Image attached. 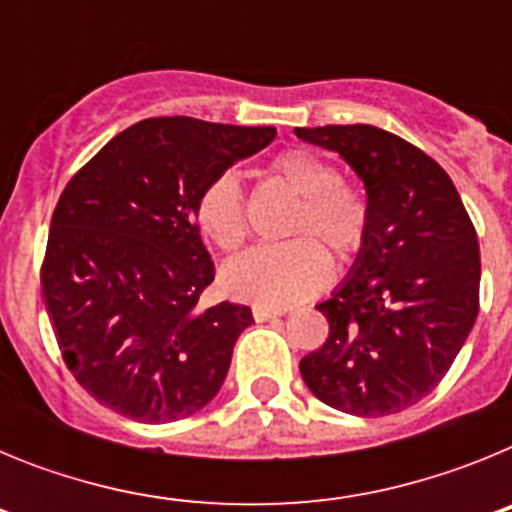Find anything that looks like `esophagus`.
<instances>
[{
	"instance_id": "obj_1",
	"label": "esophagus",
	"mask_w": 512,
	"mask_h": 512,
	"mask_svg": "<svg viewBox=\"0 0 512 512\" xmlns=\"http://www.w3.org/2000/svg\"><path fill=\"white\" fill-rule=\"evenodd\" d=\"M287 315V310H277V307H264V305H253V318L256 323H266V320H277Z\"/></svg>"
}]
</instances>
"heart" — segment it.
I'll return each instance as SVG.
<instances>
[{
	"instance_id": "obj_1",
	"label": "heart",
	"mask_w": 512,
	"mask_h": 512,
	"mask_svg": "<svg viewBox=\"0 0 512 512\" xmlns=\"http://www.w3.org/2000/svg\"><path fill=\"white\" fill-rule=\"evenodd\" d=\"M271 176L300 197L287 223L289 235L277 246H256L230 261L223 282L230 295L264 307H287L315 295L330 277L325 243L338 259H351L369 225L366 202L354 187L338 182L336 166L310 151H287L274 158ZM197 225L215 246L235 251L246 241V202L233 174L215 176L197 200ZM315 234L317 242L309 235Z\"/></svg>"
}]
</instances>
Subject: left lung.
Wrapping results in <instances>:
<instances>
[{"label":"left lung","mask_w":512,"mask_h":512,"mask_svg":"<svg viewBox=\"0 0 512 512\" xmlns=\"http://www.w3.org/2000/svg\"><path fill=\"white\" fill-rule=\"evenodd\" d=\"M364 184L369 225L346 279L318 305L330 333L300 361L330 408L379 418L433 392L479 310V243L449 174L374 125L295 128Z\"/></svg>","instance_id":"left-lung-1"}]
</instances>
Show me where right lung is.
Returning a JSON list of instances; mask_svg holds the SVG:
<instances>
[{
  "label": "right lung",
  "mask_w": 512,
  "mask_h": 512,
  "mask_svg": "<svg viewBox=\"0 0 512 512\" xmlns=\"http://www.w3.org/2000/svg\"><path fill=\"white\" fill-rule=\"evenodd\" d=\"M274 138V128L151 117L66 184L40 274L43 302L63 361L104 408L171 423L220 392L253 315L235 302L197 305L215 279L197 200Z\"/></svg>",
  "instance_id": "1"
}]
</instances>
